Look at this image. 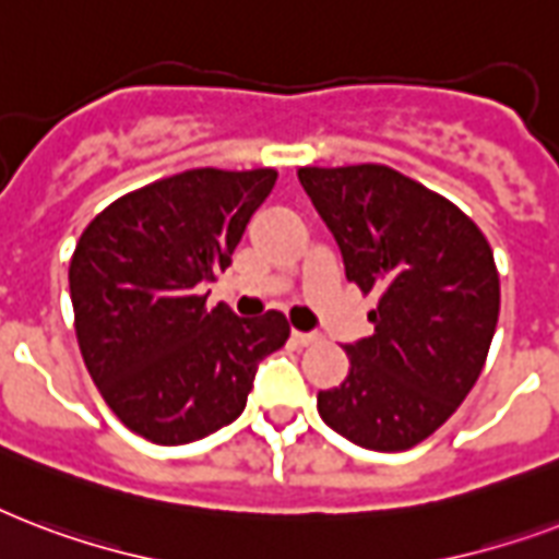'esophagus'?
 I'll list each match as a JSON object with an SVG mask.
<instances>
[{"label": "esophagus", "instance_id": "34e87169", "mask_svg": "<svg viewBox=\"0 0 559 559\" xmlns=\"http://www.w3.org/2000/svg\"><path fill=\"white\" fill-rule=\"evenodd\" d=\"M292 341L297 344V347H311V344L318 341V335H314V332H297V329H294Z\"/></svg>", "mask_w": 559, "mask_h": 559}]
</instances>
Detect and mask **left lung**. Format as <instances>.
Returning <instances> with one entry per match:
<instances>
[{
  "mask_svg": "<svg viewBox=\"0 0 559 559\" xmlns=\"http://www.w3.org/2000/svg\"><path fill=\"white\" fill-rule=\"evenodd\" d=\"M297 177L347 280L376 297V332L349 344L347 379L318 393V414L361 449L405 452L481 376L501 306L490 241L455 203L391 166H306Z\"/></svg>",
  "mask_w": 559,
  "mask_h": 559,
  "instance_id": "8db88e82",
  "label": "left lung"
}]
</instances>
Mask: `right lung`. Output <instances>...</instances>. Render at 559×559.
Listing matches in <instances>:
<instances>
[{
    "label": "right lung",
    "mask_w": 559,
    "mask_h": 559,
    "mask_svg": "<svg viewBox=\"0 0 559 559\" xmlns=\"http://www.w3.org/2000/svg\"><path fill=\"white\" fill-rule=\"evenodd\" d=\"M276 168H189L104 206L69 262L75 335L116 417L159 445L239 417L257 365L288 341L280 311L236 318L201 285L230 265Z\"/></svg>",
    "instance_id": "obj_1"
}]
</instances>
